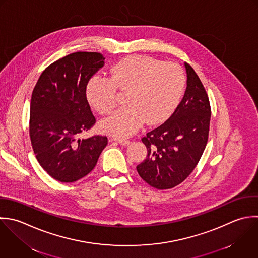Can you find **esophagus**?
<instances>
[{"label":"esophagus","mask_w":258,"mask_h":258,"mask_svg":"<svg viewBox=\"0 0 258 258\" xmlns=\"http://www.w3.org/2000/svg\"><path fill=\"white\" fill-rule=\"evenodd\" d=\"M115 142H117L119 145L121 146H127L130 144V141L128 140H125V139H121V138H114L113 139Z\"/></svg>","instance_id":"esophagus-1"}]
</instances>
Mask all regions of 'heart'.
<instances>
[{
	"mask_svg": "<svg viewBox=\"0 0 258 258\" xmlns=\"http://www.w3.org/2000/svg\"><path fill=\"white\" fill-rule=\"evenodd\" d=\"M185 82V73L178 64L134 56L117 62L109 78H92L87 97L99 113L109 114L116 106L117 90L127 91V106L100 123L104 133L124 138L136 133L144 122L157 124L165 120L179 103Z\"/></svg>",
	"mask_w": 258,
	"mask_h": 258,
	"instance_id": "b5f03b06",
	"label": "heart"
}]
</instances>
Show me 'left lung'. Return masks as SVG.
<instances>
[{
    "label": "left lung",
    "instance_id": "1",
    "mask_svg": "<svg viewBox=\"0 0 258 258\" xmlns=\"http://www.w3.org/2000/svg\"><path fill=\"white\" fill-rule=\"evenodd\" d=\"M187 88L174 113L142 139L148 150L146 160L137 166L150 186L171 189L196 168L209 136L211 107L207 92L194 69L185 63Z\"/></svg>",
    "mask_w": 258,
    "mask_h": 258
}]
</instances>
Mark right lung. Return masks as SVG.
<instances>
[{
    "instance_id": "obj_1",
    "label": "right lung",
    "mask_w": 258,
    "mask_h": 258,
    "mask_svg": "<svg viewBox=\"0 0 258 258\" xmlns=\"http://www.w3.org/2000/svg\"><path fill=\"white\" fill-rule=\"evenodd\" d=\"M97 52L71 53L50 64L32 92L29 134L40 166L55 180L75 182L95 167L104 136L79 140L95 123L86 98L89 79L104 65Z\"/></svg>"
}]
</instances>
